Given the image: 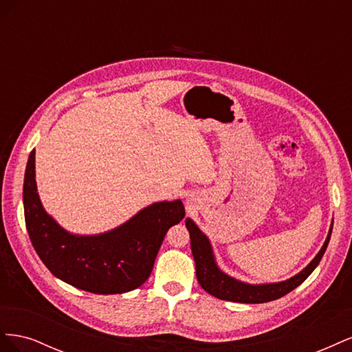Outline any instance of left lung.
<instances>
[{
  "label": "left lung",
  "instance_id": "8db88e82",
  "mask_svg": "<svg viewBox=\"0 0 352 352\" xmlns=\"http://www.w3.org/2000/svg\"><path fill=\"white\" fill-rule=\"evenodd\" d=\"M185 225L190 236V250H192V255L195 260L197 279L202 286V289L207 291L212 296L219 298V300L243 302V304H260V302L274 301L278 300V298L294 291L296 286H300L308 276L313 273V270L317 267V264L320 263L323 254L327 248V243H329L330 235H332V228H333V223H332L327 239L322 247L320 252L316 255V258L308 264L301 273H298L292 279L280 282V283L255 286V285H247V283L238 282L235 279L229 278L228 274L220 272L214 263L210 242L206 238L204 233L197 228L195 223L190 219H186Z\"/></svg>",
  "mask_w": 352,
  "mask_h": 352
}]
</instances>
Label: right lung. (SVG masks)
Listing matches in <instances>:
<instances>
[{
    "label": "right lung",
    "mask_w": 352,
    "mask_h": 352,
    "mask_svg": "<svg viewBox=\"0 0 352 352\" xmlns=\"http://www.w3.org/2000/svg\"><path fill=\"white\" fill-rule=\"evenodd\" d=\"M23 206L30 242L47 269L66 283L94 294H123L140 287L150 278L167 230L185 217L182 201H163L104 235L73 236L41 206L35 150L26 166Z\"/></svg>",
    "instance_id": "right-lung-1"
}]
</instances>
